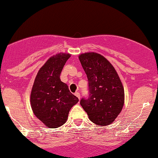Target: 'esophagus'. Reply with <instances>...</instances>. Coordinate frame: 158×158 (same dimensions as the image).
<instances>
[{
	"label": "esophagus",
	"instance_id": "34e87169",
	"mask_svg": "<svg viewBox=\"0 0 158 158\" xmlns=\"http://www.w3.org/2000/svg\"><path fill=\"white\" fill-rule=\"evenodd\" d=\"M75 96H77V98H78L79 100H80V98H81V94H80L79 92H75Z\"/></svg>",
	"mask_w": 158,
	"mask_h": 158
}]
</instances>
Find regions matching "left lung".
I'll return each mask as SVG.
<instances>
[{
    "label": "left lung",
    "instance_id": "8db88e82",
    "mask_svg": "<svg viewBox=\"0 0 158 158\" xmlns=\"http://www.w3.org/2000/svg\"><path fill=\"white\" fill-rule=\"evenodd\" d=\"M79 60L88 81V96L82 98L80 103L94 124H111L124 102V88L117 73L100 54H81Z\"/></svg>",
    "mask_w": 158,
    "mask_h": 158
}]
</instances>
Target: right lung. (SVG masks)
Listing matches in <instances>:
<instances>
[{
  "instance_id": "add662e5",
  "label": "right lung",
  "mask_w": 158,
  "mask_h": 158,
  "mask_svg": "<svg viewBox=\"0 0 158 158\" xmlns=\"http://www.w3.org/2000/svg\"><path fill=\"white\" fill-rule=\"evenodd\" d=\"M70 55L60 53L47 60L36 75L31 93L34 114L49 128H57L68 119L69 111L78 98L60 81L62 68Z\"/></svg>"
}]
</instances>
